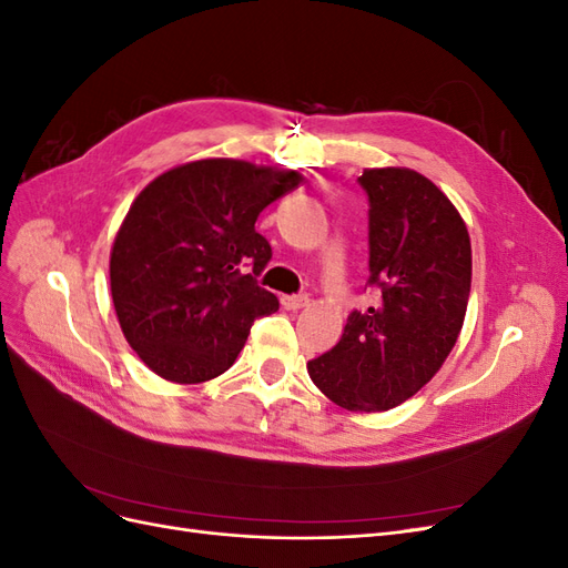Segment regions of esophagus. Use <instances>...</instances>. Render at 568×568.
<instances>
[{"instance_id": "esophagus-1", "label": "esophagus", "mask_w": 568, "mask_h": 568, "mask_svg": "<svg viewBox=\"0 0 568 568\" xmlns=\"http://www.w3.org/2000/svg\"><path fill=\"white\" fill-rule=\"evenodd\" d=\"M282 305L286 311H301V307L311 305V298L307 296H282Z\"/></svg>"}]
</instances>
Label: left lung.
<instances>
[{"instance_id":"8db88e82","label":"left lung","mask_w":568,"mask_h":568,"mask_svg":"<svg viewBox=\"0 0 568 568\" xmlns=\"http://www.w3.org/2000/svg\"><path fill=\"white\" fill-rule=\"evenodd\" d=\"M369 284L336 346L307 363L313 384L348 412H386L434 379L455 348L471 291V242L453 201L409 168H367Z\"/></svg>"}]
</instances>
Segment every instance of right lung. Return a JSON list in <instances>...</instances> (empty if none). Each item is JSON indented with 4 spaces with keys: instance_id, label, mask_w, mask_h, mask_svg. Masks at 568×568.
I'll use <instances>...</instances> for the list:
<instances>
[{
    "instance_id": "obj_1",
    "label": "right lung",
    "mask_w": 568,
    "mask_h": 568,
    "mask_svg": "<svg viewBox=\"0 0 568 568\" xmlns=\"http://www.w3.org/2000/svg\"><path fill=\"white\" fill-rule=\"evenodd\" d=\"M303 180L298 170L201 159L165 170L132 201L111 248V296L153 374L184 386L215 379L251 324L277 311L255 282L272 257L255 220Z\"/></svg>"
}]
</instances>
